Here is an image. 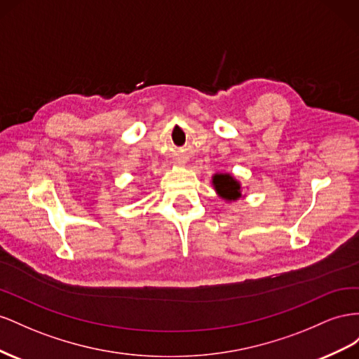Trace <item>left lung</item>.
<instances>
[{"mask_svg":"<svg viewBox=\"0 0 359 359\" xmlns=\"http://www.w3.org/2000/svg\"><path fill=\"white\" fill-rule=\"evenodd\" d=\"M213 185L219 196L225 200H238L242 196L239 182L234 180L230 174H215Z\"/></svg>","mask_w":359,"mask_h":359,"instance_id":"obj_1","label":"left lung"}]
</instances>
